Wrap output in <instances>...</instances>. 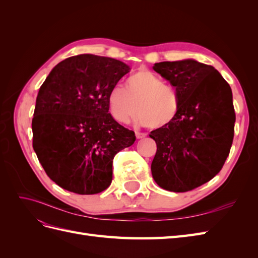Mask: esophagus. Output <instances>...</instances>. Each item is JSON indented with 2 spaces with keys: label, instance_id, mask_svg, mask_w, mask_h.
Wrapping results in <instances>:
<instances>
[{
  "label": "esophagus",
  "instance_id": "obj_1",
  "mask_svg": "<svg viewBox=\"0 0 258 258\" xmlns=\"http://www.w3.org/2000/svg\"><path fill=\"white\" fill-rule=\"evenodd\" d=\"M136 137H137V139H143V138L146 137V134H143V132L136 131Z\"/></svg>",
  "mask_w": 258,
  "mask_h": 258
}]
</instances>
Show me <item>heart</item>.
Instances as JSON below:
<instances>
[{
  "instance_id": "obj_1",
  "label": "heart",
  "mask_w": 258,
  "mask_h": 258,
  "mask_svg": "<svg viewBox=\"0 0 258 258\" xmlns=\"http://www.w3.org/2000/svg\"><path fill=\"white\" fill-rule=\"evenodd\" d=\"M107 106L113 118L120 123L130 122L138 110L135 119L138 124L161 129L177 118L181 101L174 87L142 68L128 77L124 89L119 86L111 88Z\"/></svg>"
}]
</instances>
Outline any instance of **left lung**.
<instances>
[{
  "mask_svg": "<svg viewBox=\"0 0 258 258\" xmlns=\"http://www.w3.org/2000/svg\"><path fill=\"white\" fill-rule=\"evenodd\" d=\"M153 69L174 86L181 108L170 126L151 132L157 144L152 174L163 189L188 191L213 178L228 157L236 121L231 88L216 69L194 59Z\"/></svg>",
  "mask_w": 258,
  "mask_h": 258,
  "instance_id": "1",
  "label": "left lung"
}]
</instances>
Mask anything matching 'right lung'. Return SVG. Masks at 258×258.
I'll use <instances>...</instances> for the list:
<instances>
[{
  "mask_svg": "<svg viewBox=\"0 0 258 258\" xmlns=\"http://www.w3.org/2000/svg\"><path fill=\"white\" fill-rule=\"evenodd\" d=\"M130 70L113 58L79 54L59 62L38 90L33 148L63 189L103 191L112 183L115 155L135 143V132L117 122L107 106L108 91Z\"/></svg>",
  "mask_w": 258,
  "mask_h": 258,
  "instance_id": "1",
  "label": "right lung"
}]
</instances>
